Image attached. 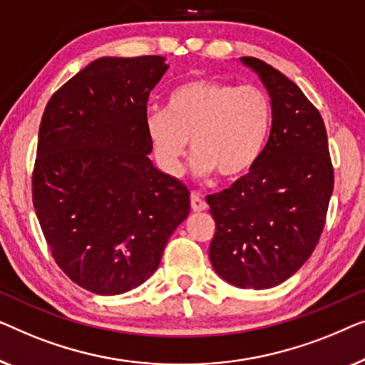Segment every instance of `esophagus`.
I'll return each mask as SVG.
<instances>
[{
	"mask_svg": "<svg viewBox=\"0 0 365 365\" xmlns=\"http://www.w3.org/2000/svg\"><path fill=\"white\" fill-rule=\"evenodd\" d=\"M190 205H192L193 212H203V210H207V202H205L198 193L192 195V198H190Z\"/></svg>",
	"mask_w": 365,
	"mask_h": 365,
	"instance_id": "1",
	"label": "esophagus"
}]
</instances>
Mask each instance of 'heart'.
Wrapping results in <instances>:
<instances>
[{
  "mask_svg": "<svg viewBox=\"0 0 365 365\" xmlns=\"http://www.w3.org/2000/svg\"><path fill=\"white\" fill-rule=\"evenodd\" d=\"M271 120L273 106L258 87L193 79L170 92L167 112H148L145 130L163 172L180 175L190 140L195 175L217 172L225 180H233L259 158Z\"/></svg>",
  "mask_w": 365,
  "mask_h": 365,
  "instance_id": "1",
  "label": "heart"
}]
</instances>
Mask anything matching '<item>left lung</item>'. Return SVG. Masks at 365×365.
<instances>
[{"label":"left lung","instance_id":"1","mask_svg":"<svg viewBox=\"0 0 365 365\" xmlns=\"http://www.w3.org/2000/svg\"><path fill=\"white\" fill-rule=\"evenodd\" d=\"M241 63L268 91L273 124L250 173L207 197L217 223L210 261L230 284L268 289L294 274L314 251L334 168L324 120L299 87L264 61L241 58Z\"/></svg>","mask_w":365,"mask_h":365}]
</instances>
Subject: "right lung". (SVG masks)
Listing matches in <instances>:
<instances>
[{"instance_id":"add662e5","label":"right lung","mask_w":365,"mask_h":365,"mask_svg":"<svg viewBox=\"0 0 365 365\" xmlns=\"http://www.w3.org/2000/svg\"><path fill=\"white\" fill-rule=\"evenodd\" d=\"M167 69L162 56L96 59L41 119L36 217L59 268L96 294L150 278L190 213L188 188L148 158L147 101Z\"/></svg>"}]
</instances>
